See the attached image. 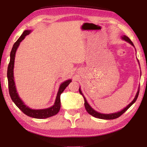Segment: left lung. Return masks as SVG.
Masks as SVG:
<instances>
[{"label": "left lung", "instance_id": "left-lung-1", "mask_svg": "<svg viewBox=\"0 0 147 147\" xmlns=\"http://www.w3.org/2000/svg\"><path fill=\"white\" fill-rule=\"evenodd\" d=\"M123 39H124V40H125L126 41L128 42L129 43H130L131 45L134 46V44L132 42H131V41L130 39V38H128L127 36H124L123 38ZM79 92L84 97V106H85V108L86 109V111H88L89 114H90V115H91L92 116L96 118H98V119H117L118 118L120 117L121 115H123V114L125 112V111L127 110V109L130 108V107L132 105V104L135 102L136 101L137 98H138V95H139V89H138V92H137V94L135 96V98H134V100H132V102H131V103H130L128 104V105L125 108H124L123 110H121V111H118V112L117 113H110V114H103V113H98L97 112V111H96L95 110H94V109L91 108V107L89 105V104L88 103V102H87L86 98L84 97V94H82V91L80 90V89L79 88Z\"/></svg>", "mask_w": 147, "mask_h": 147}]
</instances>
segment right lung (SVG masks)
Here are the masks:
<instances>
[{"instance_id": "obj_1", "label": "right lung", "mask_w": 147, "mask_h": 147, "mask_svg": "<svg viewBox=\"0 0 147 147\" xmlns=\"http://www.w3.org/2000/svg\"><path fill=\"white\" fill-rule=\"evenodd\" d=\"M30 30H24L23 34L21 37L17 39V41L14 43L13 47L10 53V61L8 64V71H7V76H8V89L9 95L11 96L12 101L18 107V108L26 114V115L36 119H46L50 117L54 116L56 115L59 112L61 107V100H60V95L63 93L67 86L71 82V80L65 81L62 83L59 86V90L57 94L56 98L53 106L50 107L49 108L43 109H32L26 106L21 98H19L18 93H17L16 85H15L14 78H13V67H14V62H15V56H16V53L17 48L19 46V44L22 40H23L26 36L30 33Z\"/></svg>"}]
</instances>
